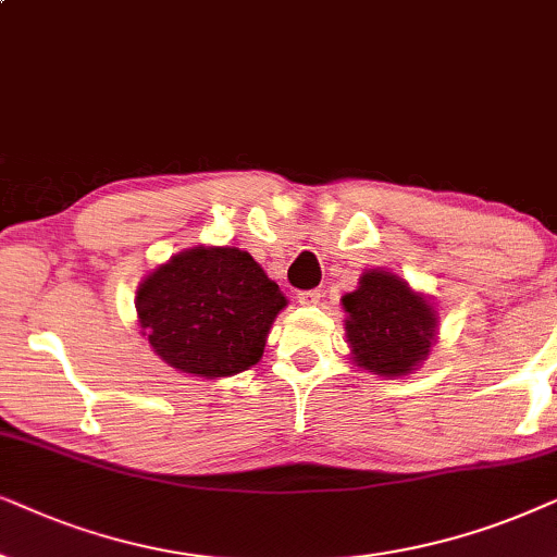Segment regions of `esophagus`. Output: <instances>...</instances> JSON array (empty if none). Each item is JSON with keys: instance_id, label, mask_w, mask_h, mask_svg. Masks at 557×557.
I'll list each match as a JSON object with an SVG mask.
<instances>
[{"instance_id": "34e87169", "label": "esophagus", "mask_w": 557, "mask_h": 557, "mask_svg": "<svg viewBox=\"0 0 557 557\" xmlns=\"http://www.w3.org/2000/svg\"><path fill=\"white\" fill-rule=\"evenodd\" d=\"M321 298H323L321 290H302V293H298L300 306H318V302H321Z\"/></svg>"}]
</instances>
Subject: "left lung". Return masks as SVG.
<instances>
[{
    "mask_svg": "<svg viewBox=\"0 0 557 557\" xmlns=\"http://www.w3.org/2000/svg\"><path fill=\"white\" fill-rule=\"evenodd\" d=\"M346 341L356 367L380 376L412 374L438 338V313L397 274L367 270L346 293Z\"/></svg>",
    "mask_w": 557,
    "mask_h": 557,
    "instance_id": "8db88e82",
    "label": "left lung"
}]
</instances>
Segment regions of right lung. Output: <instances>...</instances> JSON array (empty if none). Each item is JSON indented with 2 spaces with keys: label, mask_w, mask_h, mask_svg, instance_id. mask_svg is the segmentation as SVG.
Segmentation results:
<instances>
[{
  "label": "right lung",
  "mask_w": 557,
  "mask_h": 557,
  "mask_svg": "<svg viewBox=\"0 0 557 557\" xmlns=\"http://www.w3.org/2000/svg\"><path fill=\"white\" fill-rule=\"evenodd\" d=\"M287 306L249 251L193 247L170 257L137 287V321L152 351L177 372L232 376L255 367Z\"/></svg>",
  "instance_id": "1"
}]
</instances>
